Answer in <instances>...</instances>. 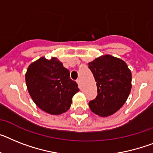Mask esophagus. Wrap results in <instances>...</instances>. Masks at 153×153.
Instances as JSON below:
<instances>
[{
	"mask_svg": "<svg viewBox=\"0 0 153 153\" xmlns=\"http://www.w3.org/2000/svg\"><path fill=\"white\" fill-rule=\"evenodd\" d=\"M76 82H77V83H78V85H79V86L80 87L81 86V80H80V79H77Z\"/></svg>",
	"mask_w": 153,
	"mask_h": 153,
	"instance_id": "34e87169",
	"label": "esophagus"
}]
</instances>
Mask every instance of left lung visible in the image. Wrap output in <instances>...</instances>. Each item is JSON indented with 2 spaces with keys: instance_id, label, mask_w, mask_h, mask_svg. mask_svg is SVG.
I'll return each mask as SVG.
<instances>
[{
  "instance_id": "obj_1",
  "label": "left lung",
  "mask_w": 153,
  "mask_h": 153,
  "mask_svg": "<svg viewBox=\"0 0 153 153\" xmlns=\"http://www.w3.org/2000/svg\"><path fill=\"white\" fill-rule=\"evenodd\" d=\"M97 86V96L89 101L92 112L108 117L117 112L126 102L131 88V73L126 63L105 55L88 63Z\"/></svg>"
}]
</instances>
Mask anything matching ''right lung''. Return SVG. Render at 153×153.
I'll return each instance as SVG.
<instances>
[{"instance_id":"1","label":"right lung","mask_w":153,"mask_h":153,"mask_svg":"<svg viewBox=\"0 0 153 153\" xmlns=\"http://www.w3.org/2000/svg\"><path fill=\"white\" fill-rule=\"evenodd\" d=\"M28 91L38 107L48 114L58 115L68 110L74 95L79 91L70 71L55 57H40L27 69Z\"/></svg>"}]
</instances>
